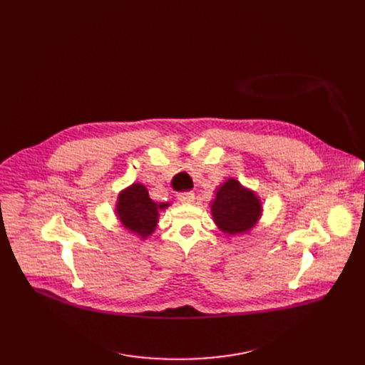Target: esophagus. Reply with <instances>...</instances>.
<instances>
[{
    "label": "esophagus",
    "mask_w": 365,
    "mask_h": 365,
    "mask_svg": "<svg viewBox=\"0 0 365 365\" xmlns=\"http://www.w3.org/2000/svg\"><path fill=\"white\" fill-rule=\"evenodd\" d=\"M178 198L183 204H190V202L195 201V194L194 192H182V194L178 195Z\"/></svg>",
    "instance_id": "esophagus-1"
}]
</instances>
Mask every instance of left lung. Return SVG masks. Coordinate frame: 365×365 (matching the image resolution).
Returning a JSON list of instances; mask_svg holds the SVG:
<instances>
[{
  "label": "left lung",
  "instance_id": "left-lung-1",
  "mask_svg": "<svg viewBox=\"0 0 365 365\" xmlns=\"http://www.w3.org/2000/svg\"><path fill=\"white\" fill-rule=\"evenodd\" d=\"M210 208L216 226L226 235L247 234L262 216V202L256 192L232 178L216 189Z\"/></svg>",
  "mask_w": 365,
  "mask_h": 365
}]
</instances>
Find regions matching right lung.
Wrapping results in <instances>:
<instances>
[{"mask_svg":"<svg viewBox=\"0 0 365 365\" xmlns=\"http://www.w3.org/2000/svg\"><path fill=\"white\" fill-rule=\"evenodd\" d=\"M168 205L170 202H155L150 200L145 185L133 183L120 192L115 204V213L127 231L146 240L155 231L160 212Z\"/></svg>","mask_w":365,"mask_h":365,"instance_id":"obj_1","label":"right lung"}]
</instances>
